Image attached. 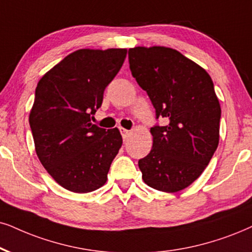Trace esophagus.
<instances>
[{
  "instance_id": "obj_1",
  "label": "esophagus",
  "mask_w": 252,
  "mask_h": 252,
  "mask_svg": "<svg viewBox=\"0 0 252 252\" xmlns=\"http://www.w3.org/2000/svg\"><path fill=\"white\" fill-rule=\"evenodd\" d=\"M120 131H121V133H122V137H123L124 141H126V139H128L129 135H130V131H129V130L121 128V129H120Z\"/></svg>"
}]
</instances>
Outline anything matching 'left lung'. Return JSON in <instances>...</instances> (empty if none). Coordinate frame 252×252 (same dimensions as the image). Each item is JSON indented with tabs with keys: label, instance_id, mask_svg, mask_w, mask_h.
Here are the masks:
<instances>
[{
	"label": "left lung",
	"instance_id": "obj_1",
	"mask_svg": "<svg viewBox=\"0 0 252 252\" xmlns=\"http://www.w3.org/2000/svg\"><path fill=\"white\" fill-rule=\"evenodd\" d=\"M130 71L148 93L156 119L154 144L139 159L144 183L161 192L189 187L201 176L219 145L221 107L211 76L177 50L164 46L129 49Z\"/></svg>",
	"mask_w": 252,
	"mask_h": 252
}]
</instances>
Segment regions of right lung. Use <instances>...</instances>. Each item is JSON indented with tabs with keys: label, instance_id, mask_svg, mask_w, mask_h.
Here are the masks:
<instances>
[{
	"label": "right lung",
	"instance_id": "obj_1",
	"mask_svg": "<svg viewBox=\"0 0 252 252\" xmlns=\"http://www.w3.org/2000/svg\"><path fill=\"white\" fill-rule=\"evenodd\" d=\"M126 56V49L78 50L38 82L29 117L37 156L50 176L71 192L103 186L122 146L119 129L100 128L91 121Z\"/></svg>",
	"mask_w": 252,
	"mask_h": 252
}]
</instances>
